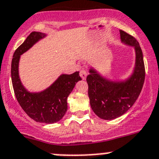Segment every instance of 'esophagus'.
<instances>
[{"instance_id":"1","label":"esophagus","mask_w":159,"mask_h":159,"mask_svg":"<svg viewBox=\"0 0 159 159\" xmlns=\"http://www.w3.org/2000/svg\"><path fill=\"white\" fill-rule=\"evenodd\" d=\"M79 75H80V77H81V78H82V80H84V79H85V78H86V76H87L86 71L84 70H81L80 71Z\"/></svg>"}]
</instances>
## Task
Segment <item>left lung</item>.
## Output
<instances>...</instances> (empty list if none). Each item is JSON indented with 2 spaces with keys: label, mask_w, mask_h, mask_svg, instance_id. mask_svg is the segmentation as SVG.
<instances>
[{
  "label": "left lung",
  "mask_w": 159,
  "mask_h": 159,
  "mask_svg": "<svg viewBox=\"0 0 159 159\" xmlns=\"http://www.w3.org/2000/svg\"><path fill=\"white\" fill-rule=\"evenodd\" d=\"M120 38L121 42L135 49L136 60L132 75L124 81H111L91 67L86 78L92 109L104 120L115 119L128 111L137 100L145 79L143 52L138 41L123 30H120Z\"/></svg>",
  "instance_id": "1"
}]
</instances>
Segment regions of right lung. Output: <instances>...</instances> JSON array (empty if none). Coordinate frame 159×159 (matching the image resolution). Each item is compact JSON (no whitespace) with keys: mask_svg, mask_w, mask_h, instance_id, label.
<instances>
[{"mask_svg":"<svg viewBox=\"0 0 159 159\" xmlns=\"http://www.w3.org/2000/svg\"><path fill=\"white\" fill-rule=\"evenodd\" d=\"M46 37L45 34L34 31L15 51L11 60V75L15 95L26 115L34 121L52 124L61 120L67 111V97L81 78L79 72L61 75L48 88L39 93H30L26 89L19 75L20 56Z\"/></svg>","mask_w":159,"mask_h":159,"instance_id":"add662e5","label":"right lung"}]
</instances>
